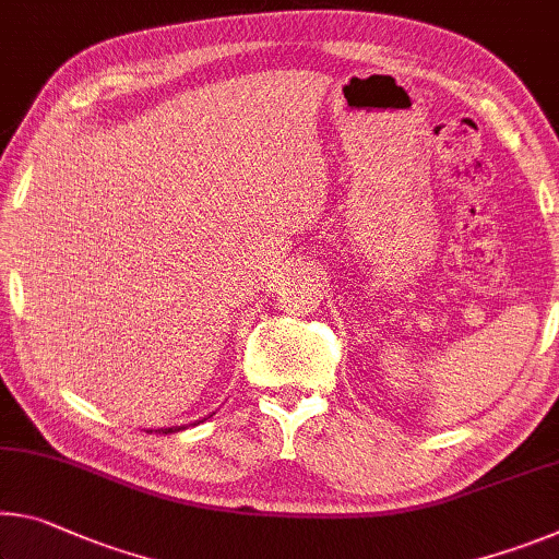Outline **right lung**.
<instances>
[{"mask_svg": "<svg viewBox=\"0 0 559 559\" xmlns=\"http://www.w3.org/2000/svg\"><path fill=\"white\" fill-rule=\"evenodd\" d=\"M176 430H181V425H179V428H162L158 432H164V436H166V432H176Z\"/></svg>", "mask_w": 559, "mask_h": 559, "instance_id": "obj_1", "label": "right lung"}]
</instances>
